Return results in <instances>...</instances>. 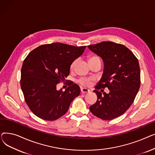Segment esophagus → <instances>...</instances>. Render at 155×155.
I'll return each instance as SVG.
<instances>
[{
    "label": "esophagus",
    "mask_w": 155,
    "mask_h": 155,
    "mask_svg": "<svg viewBox=\"0 0 155 155\" xmlns=\"http://www.w3.org/2000/svg\"><path fill=\"white\" fill-rule=\"evenodd\" d=\"M81 92H82V93H88V92H90V90H89V89L86 88L81 87Z\"/></svg>",
    "instance_id": "34e87169"
}]
</instances>
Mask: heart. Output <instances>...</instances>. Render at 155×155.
Listing matches in <instances>:
<instances>
[{
    "label": "heart",
    "mask_w": 155,
    "mask_h": 155,
    "mask_svg": "<svg viewBox=\"0 0 155 155\" xmlns=\"http://www.w3.org/2000/svg\"><path fill=\"white\" fill-rule=\"evenodd\" d=\"M97 60H101L99 57L97 56H91L90 58H88L89 63H92L93 61H97ZM77 60H75L71 63V66H70L71 70H73L75 68V67L76 66V64H77ZM92 81H93V78H82L79 80L78 82L81 85L88 87V86H90L91 85Z\"/></svg>",
    "instance_id": "obj_1"
}]
</instances>
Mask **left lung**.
<instances>
[{
    "label": "left lung",
    "mask_w": 155,
    "mask_h": 155,
    "mask_svg": "<svg viewBox=\"0 0 155 155\" xmlns=\"http://www.w3.org/2000/svg\"><path fill=\"white\" fill-rule=\"evenodd\" d=\"M88 48L101 56L104 64L102 78L94 91L97 100L90 110L99 118L112 120L123 115L134 101L141 84L139 62L133 52L121 44L103 41ZM105 87L108 88L109 94L98 91Z\"/></svg>",
    "instance_id": "8db88e82"
}]
</instances>
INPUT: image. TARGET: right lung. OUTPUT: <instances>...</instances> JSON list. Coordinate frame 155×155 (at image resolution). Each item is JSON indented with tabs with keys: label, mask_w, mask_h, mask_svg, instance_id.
I'll return each mask as SVG.
<instances>
[{
	"label": "right lung",
	"mask_w": 155,
	"mask_h": 155,
	"mask_svg": "<svg viewBox=\"0 0 155 155\" xmlns=\"http://www.w3.org/2000/svg\"><path fill=\"white\" fill-rule=\"evenodd\" d=\"M85 48L54 43L39 46L26 56L21 68V87L27 105L36 116L46 120L58 119L80 95L76 84L68 82L64 91L57 90L56 86L69 75L71 63Z\"/></svg>",
	"instance_id": "obj_1"
}]
</instances>
